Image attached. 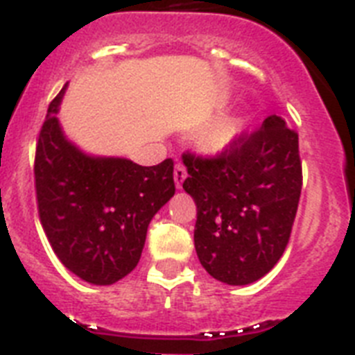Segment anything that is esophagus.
Returning <instances> with one entry per match:
<instances>
[{
  "mask_svg": "<svg viewBox=\"0 0 355 355\" xmlns=\"http://www.w3.org/2000/svg\"><path fill=\"white\" fill-rule=\"evenodd\" d=\"M173 177H175V185H177L178 189L182 187V184H184L185 177H187V171H185V166L184 164H175V171H173Z\"/></svg>",
  "mask_w": 355,
  "mask_h": 355,
  "instance_id": "obj_1",
  "label": "esophagus"
}]
</instances>
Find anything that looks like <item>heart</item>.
Here are the masks:
<instances>
[{
	"label": "heart",
	"mask_w": 355,
	"mask_h": 355,
	"mask_svg": "<svg viewBox=\"0 0 355 355\" xmlns=\"http://www.w3.org/2000/svg\"><path fill=\"white\" fill-rule=\"evenodd\" d=\"M226 141H228V136H225V134H221V136H214L209 141V146L210 148H221V146L226 145Z\"/></svg>",
	"instance_id": "heart-1"
}]
</instances>
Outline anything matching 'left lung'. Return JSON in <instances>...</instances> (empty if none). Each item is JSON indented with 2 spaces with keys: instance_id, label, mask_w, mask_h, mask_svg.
Segmentation results:
<instances>
[{
  "instance_id": "left-lung-1",
  "label": "left lung",
  "mask_w": 355,
  "mask_h": 355,
  "mask_svg": "<svg viewBox=\"0 0 355 355\" xmlns=\"http://www.w3.org/2000/svg\"><path fill=\"white\" fill-rule=\"evenodd\" d=\"M185 193L196 203L194 248L203 269L248 285L277 263L290 241L302 189L299 134L276 114L216 155H182Z\"/></svg>"
}]
</instances>
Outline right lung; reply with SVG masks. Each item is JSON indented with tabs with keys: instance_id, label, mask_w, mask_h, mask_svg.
<instances>
[{
	"instance_id": "add662e5",
	"label": "right lung",
	"mask_w": 355,
	"mask_h": 355,
	"mask_svg": "<svg viewBox=\"0 0 355 355\" xmlns=\"http://www.w3.org/2000/svg\"><path fill=\"white\" fill-rule=\"evenodd\" d=\"M62 95L49 104L38 134V217L70 272L94 285H113L138 265L152 217L175 194L173 161L139 166L83 154L60 129Z\"/></svg>"
}]
</instances>
